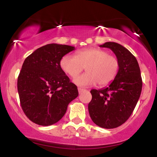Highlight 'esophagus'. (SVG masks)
<instances>
[{
  "mask_svg": "<svg viewBox=\"0 0 157 157\" xmlns=\"http://www.w3.org/2000/svg\"><path fill=\"white\" fill-rule=\"evenodd\" d=\"M85 90L84 89H80V88H78V92H79V94H81L82 92V91H84Z\"/></svg>",
  "mask_w": 157,
  "mask_h": 157,
  "instance_id": "34e87169",
  "label": "esophagus"
}]
</instances>
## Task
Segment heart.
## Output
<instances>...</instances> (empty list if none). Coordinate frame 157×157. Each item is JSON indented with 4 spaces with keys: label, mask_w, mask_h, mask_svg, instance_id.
Masks as SVG:
<instances>
[{
    "label": "heart",
    "mask_w": 157,
    "mask_h": 157,
    "mask_svg": "<svg viewBox=\"0 0 157 157\" xmlns=\"http://www.w3.org/2000/svg\"><path fill=\"white\" fill-rule=\"evenodd\" d=\"M60 67L66 75L75 78L82 70L83 75L77 77L74 82L81 87L105 86L112 82L120 69V63L114 56L99 48H89L77 52L75 55H66L61 58Z\"/></svg>",
    "instance_id": "obj_1"
}]
</instances>
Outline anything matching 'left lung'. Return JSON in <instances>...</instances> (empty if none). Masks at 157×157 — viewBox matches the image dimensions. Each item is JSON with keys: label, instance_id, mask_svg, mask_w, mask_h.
<instances>
[{"label": "left lung", "instance_id": "8db88e82", "mask_svg": "<svg viewBox=\"0 0 157 157\" xmlns=\"http://www.w3.org/2000/svg\"><path fill=\"white\" fill-rule=\"evenodd\" d=\"M100 47L109 48L116 55L120 69L109 86L91 90L92 99L89 112L92 121L103 128H114L125 122L132 113L141 94L142 81L136 57L127 48L114 42Z\"/></svg>", "mask_w": 157, "mask_h": 157}]
</instances>
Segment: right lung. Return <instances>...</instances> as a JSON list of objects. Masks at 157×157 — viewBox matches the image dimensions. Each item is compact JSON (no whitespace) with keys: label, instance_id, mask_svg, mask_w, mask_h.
I'll list each match as a JSON object with an SVG mask.
<instances>
[{"label":"right lung","instance_id":"1","mask_svg":"<svg viewBox=\"0 0 157 157\" xmlns=\"http://www.w3.org/2000/svg\"><path fill=\"white\" fill-rule=\"evenodd\" d=\"M75 47L50 44L25 59L17 78V91L26 116L40 125L61 120L68 105L78 96L77 87L60 67V60Z\"/></svg>","mask_w":157,"mask_h":157}]
</instances>
